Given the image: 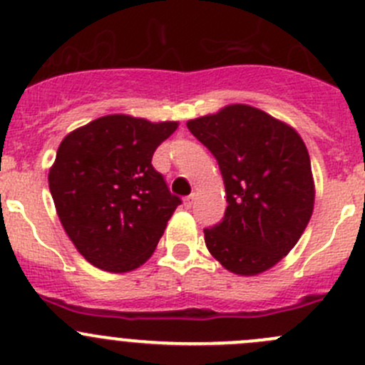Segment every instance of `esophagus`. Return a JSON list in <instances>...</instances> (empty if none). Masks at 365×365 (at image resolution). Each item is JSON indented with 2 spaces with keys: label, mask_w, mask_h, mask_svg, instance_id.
Instances as JSON below:
<instances>
[{
  "label": "esophagus",
  "mask_w": 365,
  "mask_h": 365,
  "mask_svg": "<svg viewBox=\"0 0 365 365\" xmlns=\"http://www.w3.org/2000/svg\"><path fill=\"white\" fill-rule=\"evenodd\" d=\"M193 200H195V195H190V197L184 198V207L190 209L191 205H193Z\"/></svg>",
  "instance_id": "34e87169"
}]
</instances>
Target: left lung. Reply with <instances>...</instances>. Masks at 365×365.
Instances as JSON below:
<instances>
[{"instance_id": "left-lung-1", "label": "left lung", "mask_w": 365, "mask_h": 365, "mask_svg": "<svg viewBox=\"0 0 365 365\" xmlns=\"http://www.w3.org/2000/svg\"><path fill=\"white\" fill-rule=\"evenodd\" d=\"M186 125L218 161L229 202L222 223L204 230L205 247L234 275L268 272L312 216L316 187L304 140L248 104H227Z\"/></svg>"}]
</instances>
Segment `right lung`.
<instances>
[{
	"label": "right lung",
	"mask_w": 365,
	"mask_h": 365,
	"mask_svg": "<svg viewBox=\"0 0 365 365\" xmlns=\"http://www.w3.org/2000/svg\"><path fill=\"white\" fill-rule=\"evenodd\" d=\"M178 128L113 113L61 140L49 190L68 240L96 268L133 272L156 250L181 198L150 161Z\"/></svg>",
	"instance_id": "right-lung-1"
}]
</instances>
